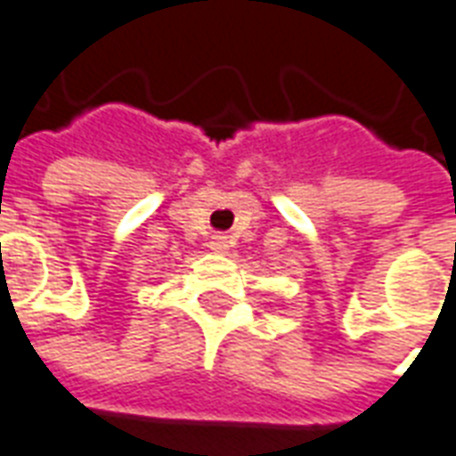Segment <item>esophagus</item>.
<instances>
[{
  "mask_svg": "<svg viewBox=\"0 0 456 456\" xmlns=\"http://www.w3.org/2000/svg\"><path fill=\"white\" fill-rule=\"evenodd\" d=\"M209 248H212V251H217V254H227L229 239L222 237V234H215V237H212V241H209Z\"/></svg>",
  "mask_w": 456,
  "mask_h": 456,
  "instance_id": "34e87169",
  "label": "esophagus"
}]
</instances>
